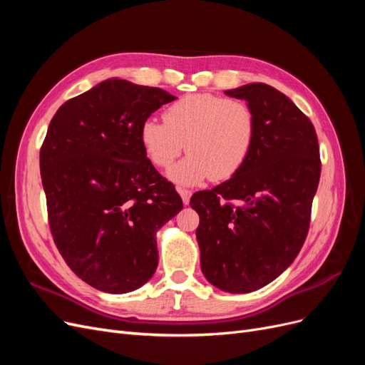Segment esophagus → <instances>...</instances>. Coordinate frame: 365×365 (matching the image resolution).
I'll list each match as a JSON object with an SVG mask.
<instances>
[{
	"label": "esophagus",
	"mask_w": 365,
	"mask_h": 365,
	"mask_svg": "<svg viewBox=\"0 0 365 365\" xmlns=\"http://www.w3.org/2000/svg\"><path fill=\"white\" fill-rule=\"evenodd\" d=\"M178 193L181 195V200H182V202H184V205H189L190 196H192V190L184 189V187H178Z\"/></svg>",
	"instance_id": "1"
}]
</instances>
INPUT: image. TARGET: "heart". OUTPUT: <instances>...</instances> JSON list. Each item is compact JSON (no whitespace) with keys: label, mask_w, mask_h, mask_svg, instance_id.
Returning a JSON list of instances; mask_svg holds the SVG:
<instances>
[{"label":"heart","mask_w":365,"mask_h":365,"mask_svg":"<svg viewBox=\"0 0 365 365\" xmlns=\"http://www.w3.org/2000/svg\"><path fill=\"white\" fill-rule=\"evenodd\" d=\"M163 118L143 121L140 140L157 168H169L185 143L189 155L169 170V178L181 185H195L208 176H233L248 160L256 140V115L239 98L187 94L165 109Z\"/></svg>","instance_id":"heart-1"}]
</instances>
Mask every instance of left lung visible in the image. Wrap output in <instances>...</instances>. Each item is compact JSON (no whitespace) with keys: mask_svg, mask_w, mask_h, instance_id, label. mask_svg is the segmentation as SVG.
Masks as SVG:
<instances>
[{"mask_svg":"<svg viewBox=\"0 0 365 365\" xmlns=\"http://www.w3.org/2000/svg\"><path fill=\"white\" fill-rule=\"evenodd\" d=\"M227 96L247 101L256 140L240 170L212 190L196 192V239L205 279L225 292L263 288L300 252L311 224L322 160L314 125L289 97L267 83Z\"/></svg>","mask_w":365,"mask_h":365,"instance_id":"left-lung-1","label":"left lung"}]
</instances>
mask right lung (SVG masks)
I'll use <instances>...</instances> for the list:
<instances>
[{
    "label": "right lung",
    "mask_w": 365,
    "mask_h": 365,
    "mask_svg": "<svg viewBox=\"0 0 365 365\" xmlns=\"http://www.w3.org/2000/svg\"><path fill=\"white\" fill-rule=\"evenodd\" d=\"M175 98L108 79L50 121L39 153L50 231L70 269L98 291L145 284L158 267L157 231L182 208L140 140L143 121Z\"/></svg>",
    "instance_id": "obj_1"
}]
</instances>
